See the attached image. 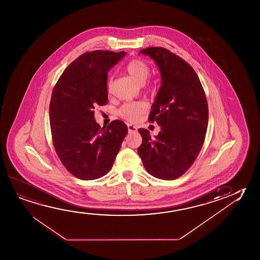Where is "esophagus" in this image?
<instances>
[{
	"mask_svg": "<svg viewBox=\"0 0 260 260\" xmlns=\"http://www.w3.org/2000/svg\"><path fill=\"white\" fill-rule=\"evenodd\" d=\"M128 132H136L137 127L132 124H128Z\"/></svg>",
	"mask_w": 260,
	"mask_h": 260,
	"instance_id": "esophagus-1",
	"label": "esophagus"
}]
</instances>
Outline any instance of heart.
I'll list each match as a JSON object with an SVG mask.
<instances>
[{"instance_id": "b5f03b06", "label": "heart", "mask_w": 260, "mask_h": 260, "mask_svg": "<svg viewBox=\"0 0 260 260\" xmlns=\"http://www.w3.org/2000/svg\"><path fill=\"white\" fill-rule=\"evenodd\" d=\"M125 71L128 73L132 80L140 85L146 83L148 76L150 75V68L145 61L141 59H132L125 67ZM112 81L108 82V91L111 92L112 89ZM152 91L154 90L153 87ZM146 104L141 102L131 103L124 104L119 111L120 115L126 120L135 121L140 118V116L145 112Z\"/></svg>"}]
</instances>
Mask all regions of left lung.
Listing matches in <instances>:
<instances>
[{
    "instance_id": "1",
    "label": "left lung",
    "mask_w": 260,
    "mask_h": 260,
    "mask_svg": "<svg viewBox=\"0 0 260 260\" xmlns=\"http://www.w3.org/2000/svg\"><path fill=\"white\" fill-rule=\"evenodd\" d=\"M159 69L161 86L152 104L148 120L161 128L152 138L139 128L142 143L138 153L151 176L178 178L187 171L204 145L208 125V104L199 77L192 67L164 48H145Z\"/></svg>"
}]
</instances>
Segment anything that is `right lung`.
<instances>
[{"mask_svg": "<svg viewBox=\"0 0 260 260\" xmlns=\"http://www.w3.org/2000/svg\"><path fill=\"white\" fill-rule=\"evenodd\" d=\"M126 52L84 53L64 69L53 90L49 120L53 143L64 168L82 180H93L111 170L128 127L113 120L101 128L93 109L108 102L109 70Z\"/></svg>", "mask_w": 260, "mask_h": 260, "instance_id": "add662e5", "label": "right lung"}]
</instances>
